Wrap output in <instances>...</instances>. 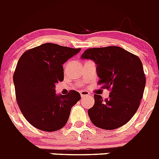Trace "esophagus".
<instances>
[{
    "instance_id": "34e87169",
    "label": "esophagus",
    "mask_w": 159,
    "mask_h": 159,
    "mask_svg": "<svg viewBox=\"0 0 159 159\" xmlns=\"http://www.w3.org/2000/svg\"><path fill=\"white\" fill-rule=\"evenodd\" d=\"M80 93L82 98H85V97H88L90 95V93L88 92H87V91H80Z\"/></svg>"
}]
</instances>
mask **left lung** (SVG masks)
I'll return each instance as SVG.
<instances>
[{"instance_id":"8db88e82","label":"left lung","mask_w":159,"mask_h":159,"mask_svg":"<svg viewBox=\"0 0 159 159\" xmlns=\"http://www.w3.org/2000/svg\"><path fill=\"white\" fill-rule=\"evenodd\" d=\"M81 59L95 62L99 84L111 91L108 99L94 95L95 104L88 111L91 121L105 130L126 124L137 111L145 89L140 59L117 46L89 48Z\"/></svg>"}]
</instances>
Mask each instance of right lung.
Returning a JSON list of instances; mask_svg holds the SVG:
<instances>
[{
  "instance_id": "obj_1",
  "label": "right lung",
  "mask_w": 159,
  "mask_h": 159,
  "mask_svg": "<svg viewBox=\"0 0 159 159\" xmlns=\"http://www.w3.org/2000/svg\"><path fill=\"white\" fill-rule=\"evenodd\" d=\"M80 50L46 43L26 51L18 60L13 74L16 100L23 116L36 128L55 131L67 123L80 94L72 90L57 95L55 88L64 80L63 64Z\"/></svg>"
}]
</instances>
